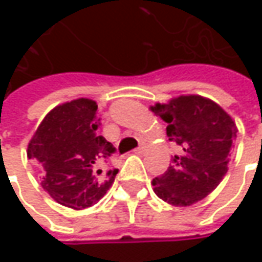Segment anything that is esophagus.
Listing matches in <instances>:
<instances>
[{"mask_svg":"<svg viewBox=\"0 0 262 262\" xmlns=\"http://www.w3.org/2000/svg\"><path fill=\"white\" fill-rule=\"evenodd\" d=\"M144 150H146V147L140 146V147H137V148H134V153H137V155H143V153H144Z\"/></svg>","mask_w":262,"mask_h":262,"instance_id":"1","label":"esophagus"}]
</instances>
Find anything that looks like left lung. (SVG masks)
<instances>
[{"instance_id":"left-lung-1","label":"left lung","mask_w":262,"mask_h":262,"mask_svg":"<svg viewBox=\"0 0 262 262\" xmlns=\"http://www.w3.org/2000/svg\"><path fill=\"white\" fill-rule=\"evenodd\" d=\"M151 112L167 122L169 141L179 147L166 172L153 179L155 192L172 206H191L226 175L236 125L220 106L203 96H179L151 106Z\"/></svg>"}]
</instances>
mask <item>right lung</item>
<instances>
[{"label":"right lung","mask_w":262,"mask_h":262,"mask_svg":"<svg viewBox=\"0 0 262 262\" xmlns=\"http://www.w3.org/2000/svg\"><path fill=\"white\" fill-rule=\"evenodd\" d=\"M96 111L95 100L83 97L56 106L27 147V157L43 169V189L56 203L74 210L96 204L118 173L106 165L116 148L99 134L102 124Z\"/></svg>","instance_id":"1"}]
</instances>
